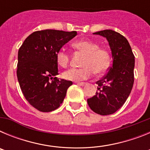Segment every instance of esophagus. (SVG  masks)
Returning a JSON list of instances; mask_svg holds the SVG:
<instances>
[{
    "instance_id": "34e87169",
    "label": "esophagus",
    "mask_w": 150,
    "mask_h": 150,
    "mask_svg": "<svg viewBox=\"0 0 150 150\" xmlns=\"http://www.w3.org/2000/svg\"><path fill=\"white\" fill-rule=\"evenodd\" d=\"M86 84V83H84V82H81V83H77V85H79V86H85Z\"/></svg>"
}]
</instances>
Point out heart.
<instances>
[{"label":"heart","mask_w":150,"mask_h":150,"mask_svg":"<svg viewBox=\"0 0 150 150\" xmlns=\"http://www.w3.org/2000/svg\"><path fill=\"white\" fill-rule=\"evenodd\" d=\"M73 46L79 52L85 54L82 61V67L71 68L63 73L64 78L68 80L79 81L87 79L95 74H100L108 68L110 63V53L107 50L99 47L98 43L88 40H80L73 43ZM57 63L62 67H67L70 60L64 50H59L56 54Z\"/></svg>","instance_id":"1"}]
</instances>
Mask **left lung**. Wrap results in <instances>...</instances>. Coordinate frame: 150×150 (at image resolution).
<instances>
[{"label": "left lung", "instance_id": "obj_1", "mask_svg": "<svg viewBox=\"0 0 150 150\" xmlns=\"http://www.w3.org/2000/svg\"><path fill=\"white\" fill-rule=\"evenodd\" d=\"M107 38L112 51V63L101 79L98 91L87 102L92 111L106 116L114 113L125 104L134 84V55L124 36L112 30L94 33Z\"/></svg>", "mask_w": 150, "mask_h": 150}]
</instances>
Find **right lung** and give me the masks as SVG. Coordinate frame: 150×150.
I'll list each match as a JSON object with an SVG mask.
<instances>
[{"mask_svg": "<svg viewBox=\"0 0 150 150\" xmlns=\"http://www.w3.org/2000/svg\"><path fill=\"white\" fill-rule=\"evenodd\" d=\"M76 34L75 30H38L30 34L18 50V83L26 100L38 110L51 112L59 108L73 84L55 76L59 74L56 54Z\"/></svg>", "mask_w": 150, "mask_h": 150, "instance_id": "1", "label": "right lung"}]
</instances>
